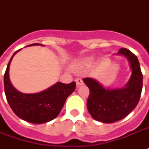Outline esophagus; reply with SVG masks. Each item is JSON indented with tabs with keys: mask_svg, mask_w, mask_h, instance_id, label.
<instances>
[{
	"mask_svg": "<svg viewBox=\"0 0 149 149\" xmlns=\"http://www.w3.org/2000/svg\"><path fill=\"white\" fill-rule=\"evenodd\" d=\"M76 83H77V87H79V86H82V85L84 84V82H83V80H82L80 78H77V79H76Z\"/></svg>",
	"mask_w": 149,
	"mask_h": 149,
	"instance_id": "esophagus-1",
	"label": "esophagus"
}]
</instances>
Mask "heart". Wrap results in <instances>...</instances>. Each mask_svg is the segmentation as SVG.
<instances>
[{"instance_id": "b5f03b06", "label": "heart", "mask_w": 149, "mask_h": 149, "mask_svg": "<svg viewBox=\"0 0 149 149\" xmlns=\"http://www.w3.org/2000/svg\"><path fill=\"white\" fill-rule=\"evenodd\" d=\"M92 63V59L91 58H84L80 59L74 65V70L76 71H79L83 70L84 68H86L90 66Z\"/></svg>"}]
</instances>
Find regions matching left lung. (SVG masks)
<instances>
[{
  "instance_id": "1",
  "label": "left lung",
  "mask_w": 149,
  "mask_h": 149,
  "mask_svg": "<svg viewBox=\"0 0 149 149\" xmlns=\"http://www.w3.org/2000/svg\"><path fill=\"white\" fill-rule=\"evenodd\" d=\"M116 55L125 56L132 70L124 87L105 88L93 78L84 79L91 91L86 104L89 113L94 120L102 123L116 122L128 115L137 106L142 90L143 77L137 56L124 48Z\"/></svg>"
}]
</instances>
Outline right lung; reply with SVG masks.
<instances>
[{
    "label": "right lung",
    "mask_w": 149,
    "mask_h": 149,
    "mask_svg": "<svg viewBox=\"0 0 149 149\" xmlns=\"http://www.w3.org/2000/svg\"><path fill=\"white\" fill-rule=\"evenodd\" d=\"M43 45L35 43L29 45ZM13 54L7 66L4 77V92L6 98L14 113L22 120L32 124H43L53 120L60 113L65 100L75 91L76 83L65 84L58 82L49 88L36 93H24L15 88L9 77V68Z\"/></svg>",
    "instance_id": "1"
}]
</instances>
